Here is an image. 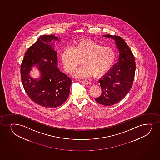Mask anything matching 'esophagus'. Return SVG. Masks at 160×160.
I'll list each match as a JSON object with an SVG mask.
<instances>
[{"label": "esophagus", "instance_id": "esophagus-1", "mask_svg": "<svg viewBox=\"0 0 160 160\" xmlns=\"http://www.w3.org/2000/svg\"><path fill=\"white\" fill-rule=\"evenodd\" d=\"M81 82H82V83H84V84H91V82H88V81H86V80H82V81H81Z\"/></svg>", "mask_w": 160, "mask_h": 160}]
</instances>
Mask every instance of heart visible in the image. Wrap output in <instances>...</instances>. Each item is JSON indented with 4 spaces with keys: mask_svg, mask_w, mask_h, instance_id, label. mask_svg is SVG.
<instances>
[{
    "mask_svg": "<svg viewBox=\"0 0 160 160\" xmlns=\"http://www.w3.org/2000/svg\"><path fill=\"white\" fill-rule=\"evenodd\" d=\"M116 52L112 48L102 46L91 39L75 42L73 48L67 46L62 53L63 64L67 72L72 73L82 60L83 65L77 68L74 75L78 78L101 75L111 68L116 60Z\"/></svg>",
    "mask_w": 160,
    "mask_h": 160,
    "instance_id": "1",
    "label": "heart"
}]
</instances>
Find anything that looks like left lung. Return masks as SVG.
Listing matches in <instances>:
<instances>
[{
	"label": "left lung",
	"instance_id": "left-lung-1",
	"mask_svg": "<svg viewBox=\"0 0 160 160\" xmlns=\"http://www.w3.org/2000/svg\"><path fill=\"white\" fill-rule=\"evenodd\" d=\"M103 36L114 39L119 53L118 62L99 79L102 93L96 101L109 106L121 101L129 93L133 82L136 63L130 48L121 37L110 35Z\"/></svg>",
	"mask_w": 160,
	"mask_h": 160
}]
</instances>
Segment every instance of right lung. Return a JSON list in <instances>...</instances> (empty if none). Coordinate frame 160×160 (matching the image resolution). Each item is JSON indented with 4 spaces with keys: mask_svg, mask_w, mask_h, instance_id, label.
I'll use <instances>...</instances> for the list:
<instances>
[{
    "mask_svg": "<svg viewBox=\"0 0 160 160\" xmlns=\"http://www.w3.org/2000/svg\"><path fill=\"white\" fill-rule=\"evenodd\" d=\"M52 41L53 42H51ZM54 35H42L25 53L21 66L22 84L28 96L41 106L56 108L66 101L70 93L72 79L58 68ZM37 68L40 76L33 79L29 73Z\"/></svg>",
    "mask_w": 160,
    "mask_h": 160,
    "instance_id": "right-lung-1",
    "label": "right lung"
}]
</instances>
